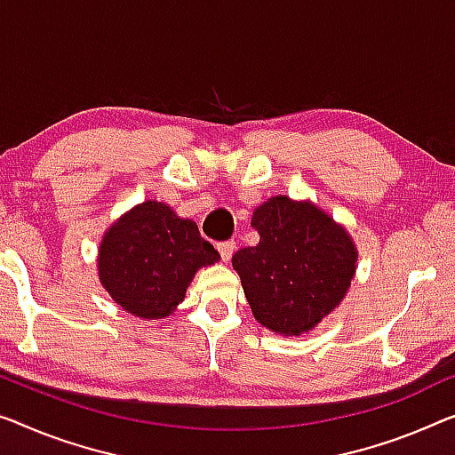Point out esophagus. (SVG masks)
Segmentation results:
<instances>
[{"instance_id":"34e87169","label":"esophagus","mask_w":455,"mask_h":455,"mask_svg":"<svg viewBox=\"0 0 455 455\" xmlns=\"http://www.w3.org/2000/svg\"><path fill=\"white\" fill-rule=\"evenodd\" d=\"M216 249H219V253H220V257H222V261H230V257H233L235 249H236V243H235V241L219 243V245H216Z\"/></svg>"}]
</instances>
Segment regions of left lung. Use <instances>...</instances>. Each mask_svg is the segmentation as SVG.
<instances>
[{
    "instance_id": "left-lung-1",
    "label": "left lung",
    "mask_w": 455,
    "mask_h": 455,
    "mask_svg": "<svg viewBox=\"0 0 455 455\" xmlns=\"http://www.w3.org/2000/svg\"><path fill=\"white\" fill-rule=\"evenodd\" d=\"M251 227L259 243L233 255L251 313L271 333H308L347 294L357 267L354 239L310 200L282 194L253 210Z\"/></svg>"
}]
</instances>
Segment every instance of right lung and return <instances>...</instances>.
<instances>
[{
	"label": "right lung",
	"instance_id": "right-lung-1",
	"mask_svg": "<svg viewBox=\"0 0 455 455\" xmlns=\"http://www.w3.org/2000/svg\"><path fill=\"white\" fill-rule=\"evenodd\" d=\"M220 259L192 219L157 200H145L114 220L98 249L101 288L132 316L159 321L184 302L200 267Z\"/></svg>",
	"mask_w": 455,
	"mask_h": 455
}]
</instances>
